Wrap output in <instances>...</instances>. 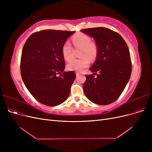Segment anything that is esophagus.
Wrapping results in <instances>:
<instances>
[{"label":"esophagus","instance_id":"esophagus-1","mask_svg":"<svg viewBox=\"0 0 152 152\" xmlns=\"http://www.w3.org/2000/svg\"><path fill=\"white\" fill-rule=\"evenodd\" d=\"M75 74H76V75H77V76H79V75L80 74V73H79V72H76V73H75Z\"/></svg>","mask_w":152,"mask_h":152}]
</instances>
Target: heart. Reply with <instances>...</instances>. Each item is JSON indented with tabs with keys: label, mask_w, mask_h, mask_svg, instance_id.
I'll use <instances>...</instances> for the list:
<instances>
[{
	"label": "heart",
	"mask_w": 152,
	"mask_h": 152,
	"mask_svg": "<svg viewBox=\"0 0 152 152\" xmlns=\"http://www.w3.org/2000/svg\"><path fill=\"white\" fill-rule=\"evenodd\" d=\"M73 43L76 48H82L80 59H73L68 63L67 68L70 70L82 71L89 65V59H93L97 55V48L91 42L89 36L83 34H78L73 37ZM62 54L64 59L70 61L73 57V50L70 42L66 41L62 48Z\"/></svg>",
	"instance_id": "obj_1"
}]
</instances>
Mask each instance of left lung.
Here are the masks:
<instances>
[{
  "mask_svg": "<svg viewBox=\"0 0 152 152\" xmlns=\"http://www.w3.org/2000/svg\"><path fill=\"white\" fill-rule=\"evenodd\" d=\"M80 31L93 37L97 45L96 59L89 68L94 73L86 75L84 93L96 104L112 103L121 96L131 77L132 66L127 45L121 35L104 27Z\"/></svg>",
  "mask_w": 152,
  "mask_h": 152,
  "instance_id": "8db88e82",
  "label": "left lung"
}]
</instances>
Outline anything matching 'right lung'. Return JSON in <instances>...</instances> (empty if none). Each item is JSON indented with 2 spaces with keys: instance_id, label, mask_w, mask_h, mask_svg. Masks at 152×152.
I'll return each instance as SVG.
<instances>
[{
  "instance_id": "obj_1",
  "label": "right lung",
  "mask_w": 152,
  "mask_h": 152,
  "mask_svg": "<svg viewBox=\"0 0 152 152\" xmlns=\"http://www.w3.org/2000/svg\"><path fill=\"white\" fill-rule=\"evenodd\" d=\"M75 32L37 31L29 37L23 48L20 63L23 81L35 99L45 105H58L70 94L76 75L73 71L64 72L62 48Z\"/></svg>"
}]
</instances>
